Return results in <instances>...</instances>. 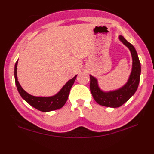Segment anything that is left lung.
<instances>
[{
	"label": "left lung",
	"mask_w": 154,
	"mask_h": 154,
	"mask_svg": "<svg viewBox=\"0 0 154 154\" xmlns=\"http://www.w3.org/2000/svg\"><path fill=\"white\" fill-rule=\"evenodd\" d=\"M119 39L129 48L133 60L132 73L125 85L116 91L103 92L98 86L96 78L90 75V90L94 100L100 105L107 107L117 108L122 106L135 93L140 83L141 65L136 49L122 35H120Z\"/></svg>",
	"instance_id": "left-lung-1"
}]
</instances>
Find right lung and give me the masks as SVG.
I'll return each instance as SVG.
<instances>
[{
    "instance_id": "add662e5",
    "label": "right lung",
    "mask_w": 154,
    "mask_h": 154,
    "mask_svg": "<svg viewBox=\"0 0 154 154\" xmlns=\"http://www.w3.org/2000/svg\"><path fill=\"white\" fill-rule=\"evenodd\" d=\"M17 64L18 61L16 62L14 67L15 83L18 92L22 97V99H24L32 106H33L38 110L42 111V112H49V111L61 109V107L63 106L67 100L71 88L73 86L75 81L76 79L77 75H75L73 79L68 81L67 83L63 87L60 92L55 95L50 97H34L26 92L20 85L18 81L17 75H16Z\"/></svg>"
}]
</instances>
